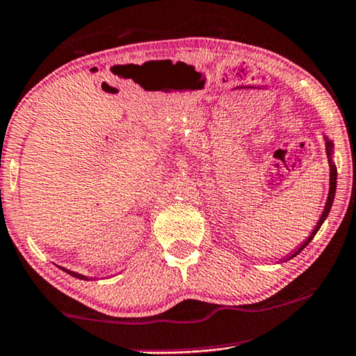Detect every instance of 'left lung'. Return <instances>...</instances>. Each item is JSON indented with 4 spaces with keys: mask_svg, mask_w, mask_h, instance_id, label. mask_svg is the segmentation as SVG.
Segmentation results:
<instances>
[{
    "mask_svg": "<svg viewBox=\"0 0 356 356\" xmlns=\"http://www.w3.org/2000/svg\"><path fill=\"white\" fill-rule=\"evenodd\" d=\"M325 146H327V156H328V164H330V188H328V197H327V204H325V207H323V211H322V215H321V220H318V223L316 225V228H314V232L310 233V236L307 238V240H305L302 245L299 246L298 250L296 251H292L291 254H287V258H286V261L287 259H291V258H294V256H298L300 251H302L305 246L309 245L310 241H312V238L316 236V233L318 232V228L322 227V223L325 222V218H327V215H328V211H330V209H332V204H334V197H335V188H337V168H335V164L332 163V149H334V145H332V141L330 139H328L327 136H325Z\"/></svg>",
    "mask_w": 356,
    "mask_h": 356,
    "instance_id": "1",
    "label": "left lung"
}]
</instances>
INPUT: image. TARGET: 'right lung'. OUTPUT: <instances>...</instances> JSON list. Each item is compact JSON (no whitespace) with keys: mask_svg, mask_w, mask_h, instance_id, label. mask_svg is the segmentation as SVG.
Returning a JSON list of instances; mask_svg holds the SVG:
<instances>
[{"mask_svg":"<svg viewBox=\"0 0 356 356\" xmlns=\"http://www.w3.org/2000/svg\"><path fill=\"white\" fill-rule=\"evenodd\" d=\"M60 269H64L65 273H69L70 276H74V277H79V279H88V277H85L83 274H79V273H74V271H69V269H65V268H60Z\"/></svg>","mask_w":356,"mask_h":356,"instance_id":"right-lung-1","label":"right lung"}]
</instances>
